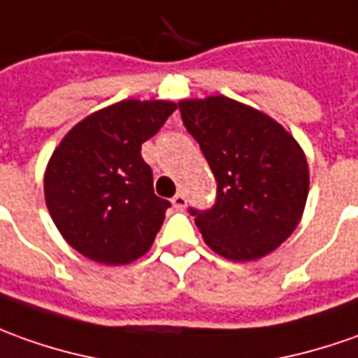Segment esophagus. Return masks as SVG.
I'll use <instances>...</instances> for the list:
<instances>
[{
  "label": "esophagus",
  "instance_id": "obj_1",
  "mask_svg": "<svg viewBox=\"0 0 358 358\" xmlns=\"http://www.w3.org/2000/svg\"><path fill=\"white\" fill-rule=\"evenodd\" d=\"M186 203H188V199H186V196H184L182 192H178V194L172 198V206H174L176 210H184V208H186Z\"/></svg>",
  "mask_w": 358,
  "mask_h": 358
}]
</instances>
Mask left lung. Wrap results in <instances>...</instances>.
<instances>
[{"instance_id": "left-lung-1", "label": "left lung", "mask_w": 358, "mask_h": 358, "mask_svg": "<svg viewBox=\"0 0 358 358\" xmlns=\"http://www.w3.org/2000/svg\"><path fill=\"white\" fill-rule=\"evenodd\" d=\"M217 182V201L196 211L206 245L227 261L271 255L301 221L310 166L292 133L264 111L225 96L178 101Z\"/></svg>"}]
</instances>
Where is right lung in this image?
I'll return each mask as SVG.
<instances>
[{"instance_id": "add662e5", "label": "right lung", "mask_w": 358, "mask_h": 358, "mask_svg": "<svg viewBox=\"0 0 358 358\" xmlns=\"http://www.w3.org/2000/svg\"><path fill=\"white\" fill-rule=\"evenodd\" d=\"M176 108L166 99L111 103L76 123L50 155L46 210L82 257L121 266L150 250L170 201L155 194L141 145Z\"/></svg>"}]
</instances>
